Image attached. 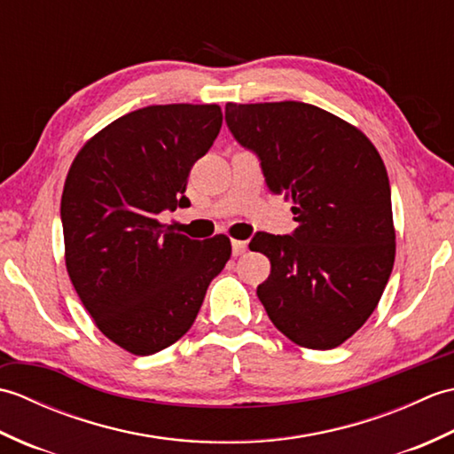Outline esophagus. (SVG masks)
Listing matches in <instances>:
<instances>
[{
  "mask_svg": "<svg viewBox=\"0 0 454 454\" xmlns=\"http://www.w3.org/2000/svg\"><path fill=\"white\" fill-rule=\"evenodd\" d=\"M247 252V242H242V239H232V254L234 257L244 255Z\"/></svg>",
  "mask_w": 454,
  "mask_h": 454,
  "instance_id": "1",
  "label": "esophagus"
}]
</instances>
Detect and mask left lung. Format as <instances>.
Segmentation results:
<instances>
[{"label": "left lung", "mask_w": 454, "mask_h": 454, "mask_svg": "<svg viewBox=\"0 0 454 454\" xmlns=\"http://www.w3.org/2000/svg\"><path fill=\"white\" fill-rule=\"evenodd\" d=\"M226 122L257 153L269 191L293 200L298 222L293 236L259 232L249 244L271 262L259 301L296 345L333 349L369 320L394 267L380 153L353 124L301 101L228 103Z\"/></svg>", "instance_id": "obj_1"}]
</instances>
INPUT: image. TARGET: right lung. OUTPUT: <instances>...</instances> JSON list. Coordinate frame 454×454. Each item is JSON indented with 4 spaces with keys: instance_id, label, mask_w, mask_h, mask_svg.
Segmentation results:
<instances>
[{
    "instance_id": "obj_1",
    "label": "right lung",
    "mask_w": 454,
    "mask_h": 454,
    "mask_svg": "<svg viewBox=\"0 0 454 454\" xmlns=\"http://www.w3.org/2000/svg\"><path fill=\"white\" fill-rule=\"evenodd\" d=\"M222 127L218 105H150L113 121L74 158L62 192L64 255L105 337L146 356L189 332L230 238L191 239L161 224L187 205L191 168Z\"/></svg>"
}]
</instances>
